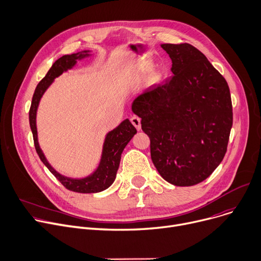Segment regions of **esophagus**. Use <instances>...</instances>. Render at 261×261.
Returning a JSON list of instances; mask_svg holds the SVG:
<instances>
[{"label": "esophagus", "mask_w": 261, "mask_h": 261, "mask_svg": "<svg viewBox=\"0 0 261 261\" xmlns=\"http://www.w3.org/2000/svg\"><path fill=\"white\" fill-rule=\"evenodd\" d=\"M130 122H132L133 125L136 128H137V130H140V128H141V120H140V118L138 116H133L130 118Z\"/></svg>", "instance_id": "34e87169"}]
</instances>
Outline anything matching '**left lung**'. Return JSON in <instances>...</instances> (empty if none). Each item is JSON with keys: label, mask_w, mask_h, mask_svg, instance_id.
Here are the masks:
<instances>
[{"label": "left lung", "mask_w": 261, "mask_h": 261, "mask_svg": "<svg viewBox=\"0 0 261 261\" xmlns=\"http://www.w3.org/2000/svg\"><path fill=\"white\" fill-rule=\"evenodd\" d=\"M173 75L135 98L134 114L151 140V158L168 182L205 180L227 151L232 106L227 82L189 43L161 44Z\"/></svg>", "instance_id": "8db88e82"}]
</instances>
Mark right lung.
<instances>
[{"label":"right lung","instance_id":"obj_1","mask_svg":"<svg viewBox=\"0 0 261 261\" xmlns=\"http://www.w3.org/2000/svg\"><path fill=\"white\" fill-rule=\"evenodd\" d=\"M87 52L88 51H84V53L64 55L63 57L58 58L53 64L51 69L48 70L46 75L39 82L38 85H37L33 95L32 105L30 108V125L33 133L34 144H35L37 154H38L39 158L45 165V167L49 170V172H51L52 174L61 184H63L64 187H66L68 190L73 192L96 193L107 189L109 186L115 181L117 171L120 165L121 154L124 150V147L126 146V144L134 137V135L137 133V129L135 128V126L129 122V120L128 119L124 120L117 128L107 134L104 146H103V153H102L100 165H98L97 169L94 171L93 174L82 179H74V178L66 177L64 175L59 174L58 172H56L51 167V165L47 163V160L45 159L41 148L39 146L38 138H37V127H36L37 108H38L40 98L43 95L44 91L47 89V87L52 84L55 77L59 76L64 71L71 69L74 65H75L77 59L88 56L89 54Z\"/></svg>","mask_w":261,"mask_h":261}]
</instances>
